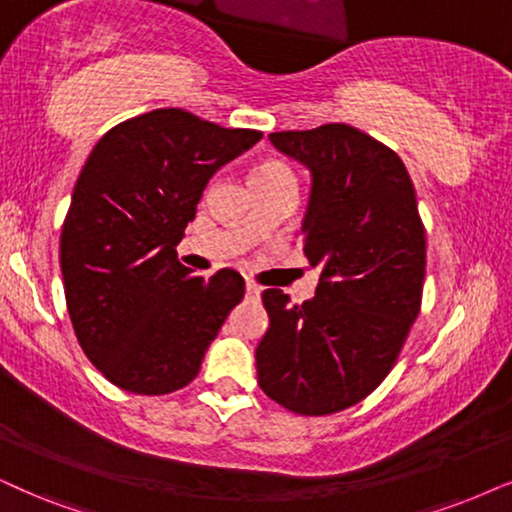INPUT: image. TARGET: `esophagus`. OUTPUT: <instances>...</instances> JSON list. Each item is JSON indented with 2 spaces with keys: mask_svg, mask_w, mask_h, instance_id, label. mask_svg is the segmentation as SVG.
I'll list each match as a JSON object with an SVG mask.
<instances>
[{
  "mask_svg": "<svg viewBox=\"0 0 512 512\" xmlns=\"http://www.w3.org/2000/svg\"><path fill=\"white\" fill-rule=\"evenodd\" d=\"M258 296H261V289H258L254 282H247V298H251V301H256Z\"/></svg>",
  "mask_w": 512,
  "mask_h": 512,
  "instance_id": "obj_1",
  "label": "esophagus"
}]
</instances>
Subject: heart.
<instances>
[{"label": "heart", "instance_id": "heart-1", "mask_svg": "<svg viewBox=\"0 0 512 512\" xmlns=\"http://www.w3.org/2000/svg\"><path fill=\"white\" fill-rule=\"evenodd\" d=\"M289 171L282 167V164H275V162H268V164H261L254 174H251V181H258V178H275V176H287Z\"/></svg>", "mask_w": 512, "mask_h": 512}]
</instances>
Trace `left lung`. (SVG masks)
<instances>
[{
	"label": "left lung",
	"instance_id": "left-lung-1",
	"mask_svg": "<svg viewBox=\"0 0 512 512\" xmlns=\"http://www.w3.org/2000/svg\"><path fill=\"white\" fill-rule=\"evenodd\" d=\"M270 143L313 178L301 235L322 272L301 305L263 291L270 327L256 348L258 386L294 414H336L374 393L407 341L426 230L402 159L355 126L277 131Z\"/></svg>",
	"mask_w": 512,
	"mask_h": 512
}]
</instances>
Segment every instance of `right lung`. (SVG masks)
<instances>
[{
	"mask_svg": "<svg viewBox=\"0 0 512 512\" xmlns=\"http://www.w3.org/2000/svg\"><path fill=\"white\" fill-rule=\"evenodd\" d=\"M261 138L162 108L112 126L86 159L61 232L65 303L84 355L126 393L188 386L244 298L240 272L204 280L176 247L209 178Z\"/></svg>",
	"mask_w": 512,
	"mask_h": 512,
	"instance_id": "1",
	"label": "right lung"
}]
</instances>
